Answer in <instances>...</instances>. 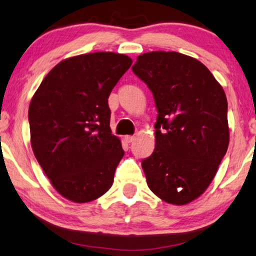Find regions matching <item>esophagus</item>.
Returning a JSON list of instances; mask_svg holds the SVG:
<instances>
[{
    "mask_svg": "<svg viewBox=\"0 0 256 256\" xmlns=\"http://www.w3.org/2000/svg\"><path fill=\"white\" fill-rule=\"evenodd\" d=\"M134 139H136L134 136H125V140H126L128 142H133Z\"/></svg>",
    "mask_w": 256,
    "mask_h": 256,
    "instance_id": "obj_1",
    "label": "esophagus"
}]
</instances>
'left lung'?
<instances>
[{"label":"left lung","instance_id":"obj_1","mask_svg":"<svg viewBox=\"0 0 256 256\" xmlns=\"http://www.w3.org/2000/svg\"><path fill=\"white\" fill-rule=\"evenodd\" d=\"M132 71L158 112L155 150L141 162L148 188L168 204H188L208 188L228 150L226 93L204 64L176 52L140 55Z\"/></svg>","mask_w":256,"mask_h":256}]
</instances>
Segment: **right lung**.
<instances>
[{"label":"right lung","mask_w":256,"mask_h":256,"mask_svg":"<svg viewBox=\"0 0 256 256\" xmlns=\"http://www.w3.org/2000/svg\"><path fill=\"white\" fill-rule=\"evenodd\" d=\"M131 64L109 52L70 57L46 76L30 101L33 152L68 200L90 202L112 188L124 150L112 134L108 98Z\"/></svg>","instance_id":"1"}]
</instances>
